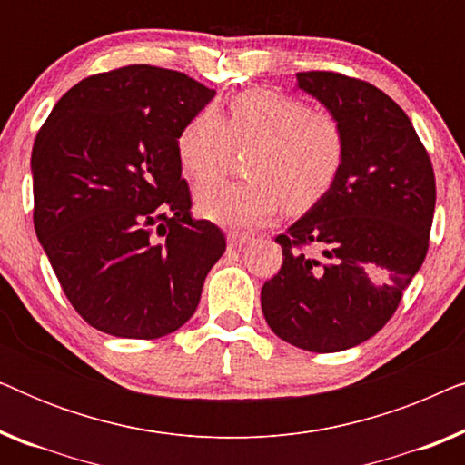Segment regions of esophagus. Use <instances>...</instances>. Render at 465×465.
Segmentation results:
<instances>
[{
    "mask_svg": "<svg viewBox=\"0 0 465 465\" xmlns=\"http://www.w3.org/2000/svg\"><path fill=\"white\" fill-rule=\"evenodd\" d=\"M247 241H250V234L239 232V231L228 232V245H231V247H243Z\"/></svg>",
    "mask_w": 465,
    "mask_h": 465,
    "instance_id": "obj_1",
    "label": "esophagus"
}]
</instances>
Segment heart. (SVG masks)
Listing matches in <instances>:
<instances>
[{"mask_svg": "<svg viewBox=\"0 0 465 465\" xmlns=\"http://www.w3.org/2000/svg\"><path fill=\"white\" fill-rule=\"evenodd\" d=\"M234 150H250V177L205 183L194 201L207 220L253 228L282 205L290 213L307 212L332 190L347 158V133L334 112L313 110L294 94L253 88L237 94L224 114H196L177 135V158L194 182L220 177Z\"/></svg>", "mask_w": 465, "mask_h": 465, "instance_id": "obj_1", "label": "heart"}]
</instances>
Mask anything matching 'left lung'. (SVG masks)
<instances>
[{
  "label": "left lung",
  "mask_w": 465,
  "mask_h": 465,
  "mask_svg": "<svg viewBox=\"0 0 465 465\" xmlns=\"http://www.w3.org/2000/svg\"><path fill=\"white\" fill-rule=\"evenodd\" d=\"M296 80L342 120L347 158L332 190L275 239L283 264L260 302L279 339L334 353L396 313L428 253L436 180L409 116L377 86L334 72Z\"/></svg>",
  "instance_id": "1"
}]
</instances>
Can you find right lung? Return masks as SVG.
I'll return each mask as SVG.
<instances>
[{
	"instance_id": "right-lung-1",
	"label": "right lung",
	"mask_w": 465,
	"mask_h": 465,
	"mask_svg": "<svg viewBox=\"0 0 465 465\" xmlns=\"http://www.w3.org/2000/svg\"><path fill=\"white\" fill-rule=\"evenodd\" d=\"M215 91L173 69L126 65L56 101L31 152L34 226L82 320L161 339L199 307L222 231L194 220L177 135Z\"/></svg>"
}]
</instances>
